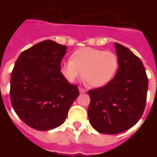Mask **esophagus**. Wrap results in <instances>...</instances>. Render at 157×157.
Segmentation results:
<instances>
[{"label": "esophagus", "instance_id": "1", "mask_svg": "<svg viewBox=\"0 0 157 157\" xmlns=\"http://www.w3.org/2000/svg\"><path fill=\"white\" fill-rule=\"evenodd\" d=\"M79 91H80V93H85V92H86V90L84 88L79 87Z\"/></svg>", "mask_w": 157, "mask_h": 157}]
</instances>
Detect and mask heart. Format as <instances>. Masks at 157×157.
<instances>
[{"label": "heart", "mask_w": 157, "mask_h": 157, "mask_svg": "<svg viewBox=\"0 0 157 157\" xmlns=\"http://www.w3.org/2000/svg\"><path fill=\"white\" fill-rule=\"evenodd\" d=\"M119 66L117 56L101 49L84 47L75 51L71 59L64 61L61 73L70 82L83 74L93 87H101L111 82Z\"/></svg>", "instance_id": "b5f03b06"}]
</instances>
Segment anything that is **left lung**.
Instances as JSON below:
<instances>
[{
    "mask_svg": "<svg viewBox=\"0 0 157 157\" xmlns=\"http://www.w3.org/2000/svg\"><path fill=\"white\" fill-rule=\"evenodd\" d=\"M119 68L108 84L88 91V117L98 132L117 134L132 128L143 114L148 78L143 64L126 46L115 43Z\"/></svg>",
    "mask_w": 157,
    "mask_h": 157,
    "instance_id": "1",
    "label": "left lung"
}]
</instances>
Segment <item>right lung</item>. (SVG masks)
Wrapping results in <instances>:
<instances>
[{
  "mask_svg": "<svg viewBox=\"0 0 157 157\" xmlns=\"http://www.w3.org/2000/svg\"><path fill=\"white\" fill-rule=\"evenodd\" d=\"M66 53V46L44 40L21 52L11 72V105L26 125L38 131L61 126L79 96L77 86L61 72Z\"/></svg>",
  "mask_w": 157,
  "mask_h": 157,
  "instance_id": "obj_1",
  "label": "right lung"
}]
</instances>
